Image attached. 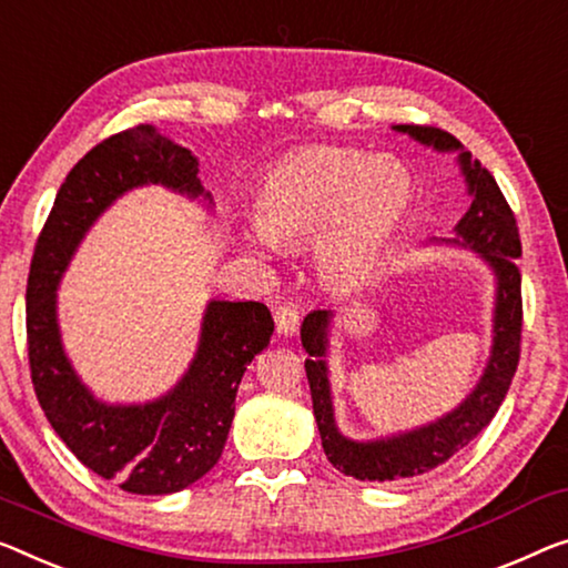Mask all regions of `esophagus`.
Listing matches in <instances>:
<instances>
[{
  "mask_svg": "<svg viewBox=\"0 0 568 568\" xmlns=\"http://www.w3.org/2000/svg\"><path fill=\"white\" fill-rule=\"evenodd\" d=\"M298 324H301L298 308H295L291 301L277 303V306H275V326H277V334L293 336L295 332H298Z\"/></svg>",
  "mask_w": 568,
  "mask_h": 568,
  "instance_id": "34e87169",
  "label": "esophagus"
}]
</instances>
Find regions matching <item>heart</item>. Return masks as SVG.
I'll return each instance as SVG.
<instances>
[{
	"mask_svg": "<svg viewBox=\"0 0 568 568\" xmlns=\"http://www.w3.org/2000/svg\"><path fill=\"white\" fill-rule=\"evenodd\" d=\"M410 199V175L393 160L313 148L262 175L252 216L262 240L275 247L293 250L321 236V275L352 285L377 265Z\"/></svg>",
	"mask_w": 568,
	"mask_h": 568,
	"instance_id": "b5f03b06",
	"label": "heart"
}]
</instances>
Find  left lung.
Returning a JSON list of instances; mask_svg holds the SVG:
<instances>
[{
	"label": "left lung",
	"instance_id": "obj_1",
	"mask_svg": "<svg viewBox=\"0 0 568 568\" xmlns=\"http://www.w3.org/2000/svg\"><path fill=\"white\" fill-rule=\"evenodd\" d=\"M397 132H408L423 145L436 150H459L462 171L467 175L471 206L462 222L456 224L454 244L471 247L489 262L497 275V303H495V344L489 354L487 369L479 385L459 408L438 418L430 426H423L383 442H349L336 430L332 390L326 377V334L332 311H313L303 318L301 342L308 352L306 377L313 397V416L318 423L321 446L338 471L362 481H410L430 469L442 467L456 452H462L481 428L489 426L495 413L500 410L510 383L520 362V334H523V295L520 270L515 257H520V234L515 224L510 203L505 201L500 185L479 160H471V152H464L462 142L438 126L426 124H397Z\"/></svg>",
	"mask_w": 568,
	"mask_h": 568
}]
</instances>
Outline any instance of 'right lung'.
<instances>
[{"label": "right lung", "mask_w": 568, "mask_h": 568, "mask_svg": "<svg viewBox=\"0 0 568 568\" xmlns=\"http://www.w3.org/2000/svg\"><path fill=\"white\" fill-rule=\"evenodd\" d=\"M191 150L148 124L112 134L65 175L30 262L28 359L40 408L83 467L132 495L181 493L219 462L236 387L270 344L273 316L257 301H211L196 359L173 393L148 405H104L68 365L55 324V285L81 236L116 196L142 183L201 196Z\"/></svg>", "instance_id": "1"}]
</instances>
